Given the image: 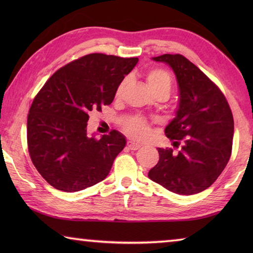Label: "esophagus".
Instances as JSON below:
<instances>
[{"mask_svg":"<svg viewBox=\"0 0 253 253\" xmlns=\"http://www.w3.org/2000/svg\"><path fill=\"white\" fill-rule=\"evenodd\" d=\"M127 146H128V148L131 149V151H137V149H139L140 147H142V145L134 143V142H128Z\"/></svg>","mask_w":253,"mask_h":253,"instance_id":"esophagus-1","label":"esophagus"}]
</instances>
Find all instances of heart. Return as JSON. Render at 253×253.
<instances>
[{"mask_svg":"<svg viewBox=\"0 0 253 253\" xmlns=\"http://www.w3.org/2000/svg\"><path fill=\"white\" fill-rule=\"evenodd\" d=\"M146 81L149 89L153 93L158 91H166L169 92L172 89V78L168 71L163 69H153L148 71L146 75ZM127 79L123 80L121 84L118 85L116 95L121 96L124 89L126 87ZM124 129L129 136L135 139H146L151 135V125L143 116L139 115H132V116L127 117L124 121Z\"/></svg>","mask_w":253,"mask_h":253,"instance_id":"b5f03b06","label":"heart"}]
</instances>
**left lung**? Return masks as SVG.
I'll list each match as a JSON object with an SVG mask.
<instances>
[{"mask_svg":"<svg viewBox=\"0 0 253 253\" xmlns=\"http://www.w3.org/2000/svg\"><path fill=\"white\" fill-rule=\"evenodd\" d=\"M174 71L178 106L165 135L181 151L158 148L160 161L148 172L152 181L176 194L192 195L207 190L220 176L232 151V111L215 84L181 54L152 58Z\"/></svg>","mask_w":253,"mask_h":253,"instance_id":"8db88e82","label":"left lung"}]
</instances>
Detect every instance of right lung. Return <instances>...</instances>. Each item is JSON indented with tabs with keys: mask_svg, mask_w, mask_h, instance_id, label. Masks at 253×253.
Wrapping results in <instances>:
<instances>
[{
	"mask_svg": "<svg viewBox=\"0 0 253 253\" xmlns=\"http://www.w3.org/2000/svg\"><path fill=\"white\" fill-rule=\"evenodd\" d=\"M138 58L91 53L60 68L34 98L28 115L33 165L51 186L78 192L101 182L126 146L118 130L89 136V113L110 105Z\"/></svg>",
	"mask_w": 253,
	"mask_h": 253,
	"instance_id": "right-lung-1",
	"label": "right lung"
}]
</instances>
